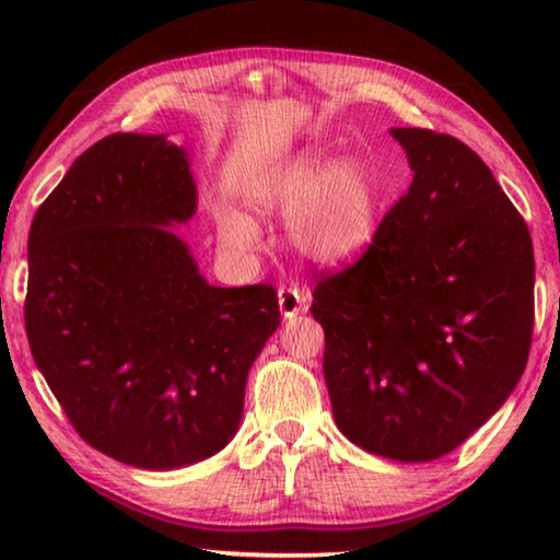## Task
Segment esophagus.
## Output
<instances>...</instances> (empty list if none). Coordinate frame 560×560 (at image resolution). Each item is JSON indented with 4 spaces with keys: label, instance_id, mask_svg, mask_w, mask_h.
Here are the masks:
<instances>
[{
    "label": "esophagus",
    "instance_id": "obj_1",
    "mask_svg": "<svg viewBox=\"0 0 560 560\" xmlns=\"http://www.w3.org/2000/svg\"><path fill=\"white\" fill-rule=\"evenodd\" d=\"M308 303H311L308 289H299V287H281L279 289V308H281V316L287 320L296 318L301 311H306Z\"/></svg>",
    "mask_w": 560,
    "mask_h": 560
}]
</instances>
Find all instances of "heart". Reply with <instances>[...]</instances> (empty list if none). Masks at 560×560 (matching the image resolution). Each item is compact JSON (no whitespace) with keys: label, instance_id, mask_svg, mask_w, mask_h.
<instances>
[{"label":"heart","instance_id":"heart-1","mask_svg":"<svg viewBox=\"0 0 560 560\" xmlns=\"http://www.w3.org/2000/svg\"><path fill=\"white\" fill-rule=\"evenodd\" d=\"M244 200L259 214H283L287 242L299 259L320 269L355 261L377 232V185L358 158H336L306 148L261 165L244 179ZM220 242L234 254L264 246L261 226L252 217L217 212Z\"/></svg>","mask_w":560,"mask_h":560}]
</instances>
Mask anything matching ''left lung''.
I'll use <instances>...</instances> for the list:
<instances>
[{"label":"left lung","mask_w":560,"mask_h":560,"mask_svg":"<svg viewBox=\"0 0 560 560\" xmlns=\"http://www.w3.org/2000/svg\"><path fill=\"white\" fill-rule=\"evenodd\" d=\"M412 170L353 267L324 277V377L338 430L365 452L432 462L514 393L534 334V244L462 140L390 128Z\"/></svg>","instance_id":"8db88e82"}]
</instances>
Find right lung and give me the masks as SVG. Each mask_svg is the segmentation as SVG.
Wrapping results in <instances>:
<instances>
[{
  "label": "right lung",
  "mask_w": 560,
  "mask_h": 560,
  "mask_svg": "<svg viewBox=\"0 0 560 560\" xmlns=\"http://www.w3.org/2000/svg\"><path fill=\"white\" fill-rule=\"evenodd\" d=\"M195 212L187 150L116 132L75 158L30 230L34 363L73 430L128 467L165 471L224 450L281 324L271 287L207 283L173 232Z\"/></svg>",
  "instance_id": "1"
}]
</instances>
